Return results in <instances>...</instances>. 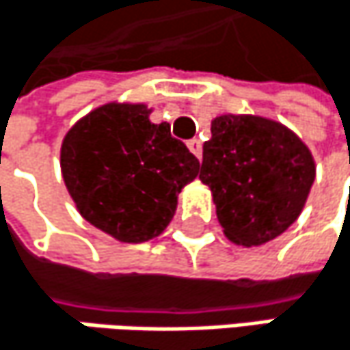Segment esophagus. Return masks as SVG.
<instances>
[{"mask_svg":"<svg viewBox=\"0 0 350 350\" xmlns=\"http://www.w3.org/2000/svg\"><path fill=\"white\" fill-rule=\"evenodd\" d=\"M187 147H189V151L196 154L197 159H201V154H203V145H201V141H199V139H191V141H187Z\"/></svg>","mask_w":350,"mask_h":350,"instance_id":"1","label":"esophagus"}]
</instances>
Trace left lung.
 <instances>
[{
	"label": "left lung",
	"instance_id": "1",
	"mask_svg": "<svg viewBox=\"0 0 350 350\" xmlns=\"http://www.w3.org/2000/svg\"><path fill=\"white\" fill-rule=\"evenodd\" d=\"M314 171L308 147L284 124L221 114L211 120L199 179L213 193L228 240L250 247L278 238L296 221Z\"/></svg>",
	"mask_w": 350,
	"mask_h": 350
}]
</instances>
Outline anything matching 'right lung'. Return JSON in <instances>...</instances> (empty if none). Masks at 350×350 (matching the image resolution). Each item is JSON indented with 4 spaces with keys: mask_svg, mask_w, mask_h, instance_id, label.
I'll return each instance as SVG.
<instances>
[{
    "mask_svg": "<svg viewBox=\"0 0 350 350\" xmlns=\"http://www.w3.org/2000/svg\"><path fill=\"white\" fill-rule=\"evenodd\" d=\"M149 114L145 105H105L68 131L60 151L80 215L126 243L157 238L177 209V196L199 173L196 154Z\"/></svg>",
    "mask_w": 350,
    "mask_h": 350,
    "instance_id": "add662e5",
    "label": "right lung"
}]
</instances>
